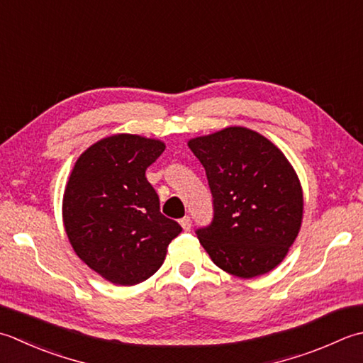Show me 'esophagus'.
Wrapping results in <instances>:
<instances>
[{"label": "esophagus", "mask_w": 363, "mask_h": 363, "mask_svg": "<svg viewBox=\"0 0 363 363\" xmlns=\"http://www.w3.org/2000/svg\"><path fill=\"white\" fill-rule=\"evenodd\" d=\"M179 223H181V226H182V230H184V231H190V228H191V218H190L189 216L182 217V218L179 220Z\"/></svg>", "instance_id": "esophagus-1"}]
</instances>
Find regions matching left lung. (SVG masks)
Returning a JSON list of instances; mask_svg holds the SVG:
<instances>
[{"mask_svg": "<svg viewBox=\"0 0 363 363\" xmlns=\"http://www.w3.org/2000/svg\"><path fill=\"white\" fill-rule=\"evenodd\" d=\"M204 167L214 217L195 233L214 264L252 279L286 257L302 223L303 196L285 155L262 135L228 127L189 141Z\"/></svg>", "mask_w": 363, "mask_h": 363, "instance_id": "8db88e82", "label": "left lung"}]
</instances>
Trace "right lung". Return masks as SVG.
<instances>
[{
    "mask_svg": "<svg viewBox=\"0 0 363 363\" xmlns=\"http://www.w3.org/2000/svg\"><path fill=\"white\" fill-rule=\"evenodd\" d=\"M165 151L159 140L119 133L88 147L70 173L62 218L78 258L116 285H137L159 271L182 231L160 212L146 169Z\"/></svg>",
    "mask_w": 363,
    "mask_h": 363,
    "instance_id": "right-lung-1",
    "label": "right lung"
}]
</instances>
